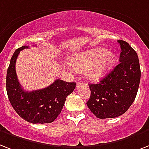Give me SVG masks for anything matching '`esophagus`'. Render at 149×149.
<instances>
[{
    "label": "esophagus",
    "mask_w": 149,
    "mask_h": 149,
    "mask_svg": "<svg viewBox=\"0 0 149 149\" xmlns=\"http://www.w3.org/2000/svg\"><path fill=\"white\" fill-rule=\"evenodd\" d=\"M84 83H81V82H79V83H77V88H79V87H82V86H84Z\"/></svg>",
    "instance_id": "obj_1"
}]
</instances>
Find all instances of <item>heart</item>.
Returning a JSON list of instances; mask_svg holds the SVG:
<instances>
[{"label":"heart","instance_id":"1","mask_svg":"<svg viewBox=\"0 0 149 149\" xmlns=\"http://www.w3.org/2000/svg\"><path fill=\"white\" fill-rule=\"evenodd\" d=\"M116 62V55L111 51L97 47L72 55L70 58L73 70L84 72L88 79L97 80L104 77Z\"/></svg>","mask_w":149,"mask_h":149}]
</instances>
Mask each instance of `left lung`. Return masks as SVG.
Segmentation results:
<instances>
[{
  "mask_svg": "<svg viewBox=\"0 0 149 149\" xmlns=\"http://www.w3.org/2000/svg\"><path fill=\"white\" fill-rule=\"evenodd\" d=\"M120 63L98 84H90L87 105L99 119L115 118L127 111L134 101L141 79L138 54L127 42L118 40Z\"/></svg>",
  "mask_w": 149,
  "mask_h": 149,
  "instance_id": "1",
  "label": "left lung"
}]
</instances>
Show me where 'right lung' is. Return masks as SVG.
Masks as SVG:
<instances>
[{"instance_id":"add662e5","label":"right lung","mask_w":149,"mask_h":149,"mask_svg":"<svg viewBox=\"0 0 149 149\" xmlns=\"http://www.w3.org/2000/svg\"><path fill=\"white\" fill-rule=\"evenodd\" d=\"M29 48L22 46L14 52L7 70L6 90L9 102L23 120L32 123H50L60 112L68 95L73 91L76 83L56 79L47 87L26 91L17 78L15 62L20 51Z\"/></svg>"}]
</instances>
